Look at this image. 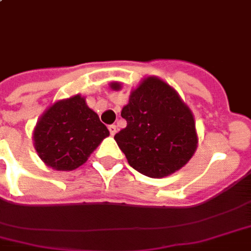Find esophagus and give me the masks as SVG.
I'll list each match as a JSON object with an SVG mask.
<instances>
[{
	"label": "esophagus",
	"mask_w": 251,
	"mask_h": 251,
	"mask_svg": "<svg viewBox=\"0 0 251 251\" xmlns=\"http://www.w3.org/2000/svg\"><path fill=\"white\" fill-rule=\"evenodd\" d=\"M109 131H110L111 135H114L117 133V126L116 125H110L109 126Z\"/></svg>",
	"instance_id": "34e87169"
}]
</instances>
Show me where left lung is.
I'll return each mask as SVG.
<instances>
[{"mask_svg": "<svg viewBox=\"0 0 251 251\" xmlns=\"http://www.w3.org/2000/svg\"><path fill=\"white\" fill-rule=\"evenodd\" d=\"M120 90L121 83L111 82ZM127 125L114 135L131 168L150 178H162L185 166L197 149L192 110L174 89L148 77L130 93L121 111Z\"/></svg>", "mask_w": 251, "mask_h": 251, "instance_id": "8db88e82", "label": "left lung"}]
</instances>
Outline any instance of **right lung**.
<instances>
[{
	"mask_svg": "<svg viewBox=\"0 0 251 251\" xmlns=\"http://www.w3.org/2000/svg\"><path fill=\"white\" fill-rule=\"evenodd\" d=\"M109 135L107 127L79 94L53 103L33 133L40 158L55 170H74Z\"/></svg>",
	"mask_w": 251,
	"mask_h": 251,
	"instance_id": "obj_1",
	"label": "right lung"
}]
</instances>
